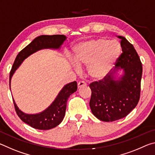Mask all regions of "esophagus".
I'll return each instance as SVG.
<instances>
[{"mask_svg":"<svg viewBox=\"0 0 155 155\" xmlns=\"http://www.w3.org/2000/svg\"><path fill=\"white\" fill-rule=\"evenodd\" d=\"M87 85L85 81H80V82L78 83V88H81L83 86H85Z\"/></svg>","mask_w":155,"mask_h":155,"instance_id":"34e87169","label":"esophagus"}]
</instances>
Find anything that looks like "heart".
<instances>
[{"instance_id":"obj_1","label":"heart","mask_w":155,"mask_h":155,"mask_svg":"<svg viewBox=\"0 0 155 155\" xmlns=\"http://www.w3.org/2000/svg\"><path fill=\"white\" fill-rule=\"evenodd\" d=\"M121 53L116 40L98 38L83 41L73 48V59L78 65H88V73L94 79H102L111 72Z\"/></svg>"}]
</instances>
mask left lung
Segmentation results:
<instances>
[{"label":"left lung","mask_w":155,"mask_h":155,"mask_svg":"<svg viewBox=\"0 0 155 155\" xmlns=\"http://www.w3.org/2000/svg\"><path fill=\"white\" fill-rule=\"evenodd\" d=\"M117 38L121 40L122 53L115 65L123 70L122 76L116 79L110 74L90 85L91 112L103 122H113L126 117L137 106L140 98L142 64L140 57L127 39L122 36Z\"/></svg>","instance_id":"8db88e82"}]
</instances>
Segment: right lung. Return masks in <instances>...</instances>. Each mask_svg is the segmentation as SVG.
<instances>
[{
  "instance_id": "right-lung-1",
  "label": "right lung",
  "mask_w": 155,
  "mask_h": 155,
  "mask_svg": "<svg viewBox=\"0 0 155 155\" xmlns=\"http://www.w3.org/2000/svg\"><path fill=\"white\" fill-rule=\"evenodd\" d=\"M66 37L64 35H40L23 48L15 58L9 74V87L13 74L24 60L34 52L44 48H59ZM77 90L76 81L65 85L60 91L51 105L44 111L37 114H27L18 109L14 101L15 110L18 117L26 124L39 130H49L62 122L65 114L67 101L69 96Z\"/></svg>"
}]
</instances>
